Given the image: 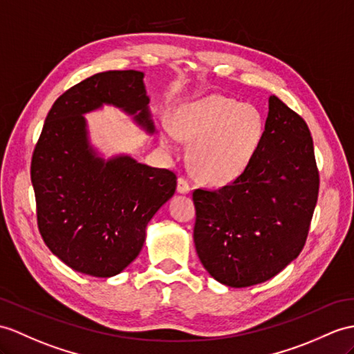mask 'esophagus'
<instances>
[{
	"instance_id": "34e87169",
	"label": "esophagus",
	"mask_w": 354,
	"mask_h": 354,
	"mask_svg": "<svg viewBox=\"0 0 354 354\" xmlns=\"http://www.w3.org/2000/svg\"><path fill=\"white\" fill-rule=\"evenodd\" d=\"M177 191L180 194H189L191 192V185H189L187 180L185 177H180L178 178V183H177Z\"/></svg>"
}]
</instances>
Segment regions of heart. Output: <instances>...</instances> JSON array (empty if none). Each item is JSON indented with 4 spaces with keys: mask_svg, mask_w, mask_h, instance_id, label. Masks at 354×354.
<instances>
[{
    "mask_svg": "<svg viewBox=\"0 0 354 354\" xmlns=\"http://www.w3.org/2000/svg\"><path fill=\"white\" fill-rule=\"evenodd\" d=\"M264 135V117L251 103L210 94L185 103L174 123L162 132V144L174 149L183 138L192 141L189 163L201 182L223 186L234 182L249 167Z\"/></svg>",
    "mask_w": 354,
    "mask_h": 354,
    "instance_id": "b5f03b06",
    "label": "heart"
}]
</instances>
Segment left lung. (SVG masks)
I'll return each mask as SVG.
<instances>
[{"label":"left lung","mask_w":354,"mask_h":354,"mask_svg":"<svg viewBox=\"0 0 354 354\" xmlns=\"http://www.w3.org/2000/svg\"><path fill=\"white\" fill-rule=\"evenodd\" d=\"M318 185L305 120L270 96L261 144L243 174L218 191H194V242L204 269L234 288L286 269L305 246Z\"/></svg>","instance_id":"8db88e82"}]
</instances>
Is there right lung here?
Segmentation results:
<instances>
[{"label": "right lung", "mask_w": 354, "mask_h": 354, "mask_svg": "<svg viewBox=\"0 0 354 354\" xmlns=\"http://www.w3.org/2000/svg\"><path fill=\"white\" fill-rule=\"evenodd\" d=\"M144 73L108 71L59 96L31 160L39 231L71 269L96 278L123 272L140 255L145 228L174 195L177 177L129 154L105 159L93 147L85 114L109 105L156 133Z\"/></svg>", "instance_id": "right-lung-1"}]
</instances>
